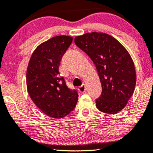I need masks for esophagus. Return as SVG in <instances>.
Here are the masks:
<instances>
[{"label": "esophagus", "instance_id": "34e87169", "mask_svg": "<svg viewBox=\"0 0 153 153\" xmlns=\"http://www.w3.org/2000/svg\"><path fill=\"white\" fill-rule=\"evenodd\" d=\"M78 91L81 93H84L85 91H86V87H85V85L82 84L80 87H79Z\"/></svg>", "mask_w": 153, "mask_h": 153}]
</instances>
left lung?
<instances>
[{"label":"left lung","instance_id":"1","mask_svg":"<svg viewBox=\"0 0 153 153\" xmlns=\"http://www.w3.org/2000/svg\"><path fill=\"white\" fill-rule=\"evenodd\" d=\"M75 43L92 60L102 87L96 99L97 108L115 114L127 105L133 94L136 75L133 61L115 38L104 33H87L75 38Z\"/></svg>","mask_w":153,"mask_h":153}]
</instances>
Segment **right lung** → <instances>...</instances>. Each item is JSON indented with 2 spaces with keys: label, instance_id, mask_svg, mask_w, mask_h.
I'll list each match as a JSON object with an SVG mask.
<instances>
[{
  "label": "right lung",
  "instance_id": "add662e5",
  "mask_svg": "<svg viewBox=\"0 0 153 153\" xmlns=\"http://www.w3.org/2000/svg\"><path fill=\"white\" fill-rule=\"evenodd\" d=\"M73 38L59 36L40 44L32 54L26 72V85L32 101L53 118L68 115L78 102V94L67 86L59 67Z\"/></svg>",
  "mask_w": 153,
  "mask_h": 153
}]
</instances>
